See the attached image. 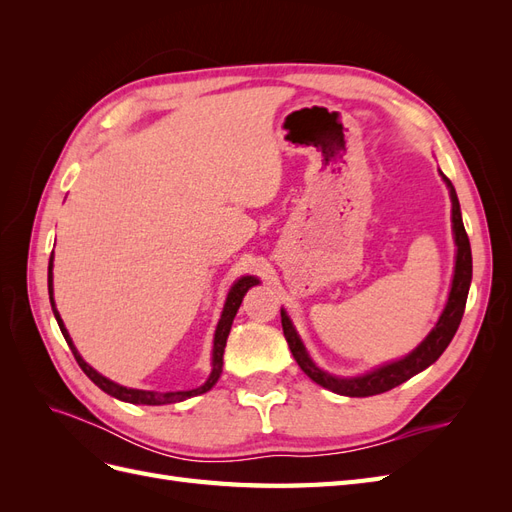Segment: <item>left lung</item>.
Masks as SVG:
<instances>
[{"label":"left lung","mask_w":512,"mask_h":512,"mask_svg":"<svg viewBox=\"0 0 512 512\" xmlns=\"http://www.w3.org/2000/svg\"><path fill=\"white\" fill-rule=\"evenodd\" d=\"M440 177L446 183L448 194H451V203H453V239L457 245L455 252V271H453V282H451V292H448V301L442 309V314L436 322L427 337L418 344L410 354L401 356L397 361H389L384 365H378L371 371H365L361 376H335L329 374V371L320 369L312 356H309L303 339L299 337L297 329L288 316L286 309L282 307V327L286 342L290 346V352L294 356V361L299 363V367L305 371V374L312 378L316 384L324 386L337 395H346V397H369V395H380L395 389V386L404 384L412 376L421 374L423 369L436 363L440 359V354L451 344V339L455 337L459 322L463 318V309H466L468 301V290L472 282V250H470V239L466 235V228H463L461 220V207H459V198L453 188L451 179H448L442 170Z\"/></svg>","instance_id":"obj_1"}]
</instances>
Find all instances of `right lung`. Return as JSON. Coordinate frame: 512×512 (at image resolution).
Returning a JSON list of instances; mask_svg holds the SVG:
<instances>
[{
    "instance_id": "1",
    "label": "right lung",
    "mask_w": 512,
    "mask_h": 512,
    "mask_svg": "<svg viewBox=\"0 0 512 512\" xmlns=\"http://www.w3.org/2000/svg\"><path fill=\"white\" fill-rule=\"evenodd\" d=\"M260 284L258 277L254 275H241L239 280L230 286L228 294H226V303H224V309H222V316L218 320V327H215V335H213V352H211V374L209 378L205 380V384H200L198 389H192V391H166V393H160V391H143V389H130V386H121L113 380H108L106 376L98 374V371L91 367L81 352L76 350L72 337L66 329L64 320H61L57 307H55V297H53V252H51V260H49V299H51V307H53V314H55V320L59 324L61 329V335L66 337V342L74 354L76 363L81 365V369L87 374V378L94 382L96 386H100V389L104 393H108L115 399H121V401H128V404H136V406H164V404H177V401H185L190 397H196V395H203L207 391L213 389V384L220 380L222 376V365H224V348H226V339H228V333H230V327H232V320H235L237 312H239V305L245 297V292L250 290L252 286Z\"/></svg>"
}]
</instances>
